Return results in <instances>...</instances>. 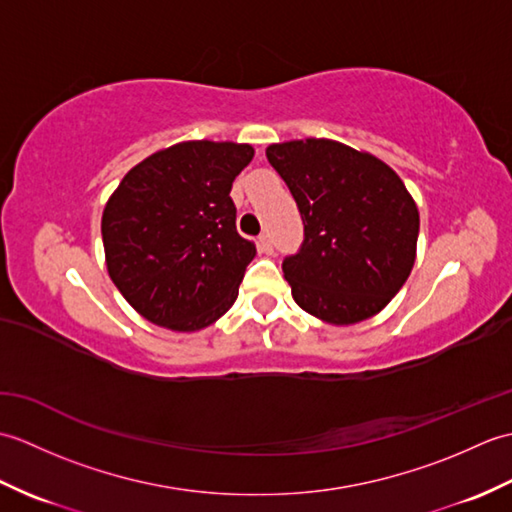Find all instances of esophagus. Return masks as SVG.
Masks as SVG:
<instances>
[{"mask_svg":"<svg viewBox=\"0 0 512 512\" xmlns=\"http://www.w3.org/2000/svg\"><path fill=\"white\" fill-rule=\"evenodd\" d=\"M257 246L262 253H273V242H270V235L268 233H262L257 237Z\"/></svg>","mask_w":512,"mask_h":512,"instance_id":"obj_1","label":"esophagus"}]
</instances>
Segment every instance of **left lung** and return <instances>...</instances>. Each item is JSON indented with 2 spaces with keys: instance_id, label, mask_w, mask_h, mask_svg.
Masks as SVG:
<instances>
[{
  "instance_id": "obj_1",
  "label": "left lung",
  "mask_w": 512,
  "mask_h": 512,
  "mask_svg": "<svg viewBox=\"0 0 512 512\" xmlns=\"http://www.w3.org/2000/svg\"><path fill=\"white\" fill-rule=\"evenodd\" d=\"M266 158L295 198L306 239L284 259L301 310L354 325L398 295L416 262L420 213L383 160L330 138L268 145Z\"/></svg>"
}]
</instances>
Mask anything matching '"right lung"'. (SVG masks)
I'll return each mask as SVG.
<instances>
[{
  "instance_id": "obj_1",
  "label": "right lung",
  "mask_w": 512,
  "mask_h": 512,
  "mask_svg": "<svg viewBox=\"0 0 512 512\" xmlns=\"http://www.w3.org/2000/svg\"><path fill=\"white\" fill-rule=\"evenodd\" d=\"M253 156L246 143L184 140L125 173L101 233L107 273L140 317L195 332L233 306L257 248L228 193Z\"/></svg>"
}]
</instances>
